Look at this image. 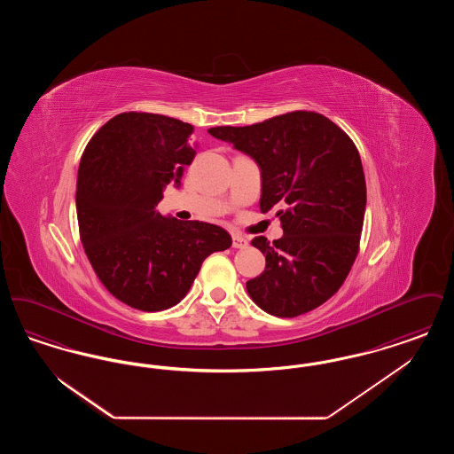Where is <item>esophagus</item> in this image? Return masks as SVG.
<instances>
[{
	"label": "esophagus",
	"instance_id": "esophagus-1",
	"mask_svg": "<svg viewBox=\"0 0 454 454\" xmlns=\"http://www.w3.org/2000/svg\"><path fill=\"white\" fill-rule=\"evenodd\" d=\"M231 238H233V248H247L248 247V239L247 238L241 237L238 233H233Z\"/></svg>",
	"mask_w": 454,
	"mask_h": 454
}]
</instances>
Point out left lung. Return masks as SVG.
<instances>
[{
  "instance_id": "8db88e82",
  "label": "left lung",
  "mask_w": 454,
  "mask_h": 454,
  "mask_svg": "<svg viewBox=\"0 0 454 454\" xmlns=\"http://www.w3.org/2000/svg\"><path fill=\"white\" fill-rule=\"evenodd\" d=\"M209 134L259 165L260 211L281 217L279 239L252 241L265 255V270L247 282L250 298L281 318L324 304L346 281L364 223L366 180L352 139L306 110Z\"/></svg>"
}]
</instances>
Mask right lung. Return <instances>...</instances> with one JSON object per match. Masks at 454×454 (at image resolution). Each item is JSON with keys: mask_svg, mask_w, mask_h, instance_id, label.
<instances>
[{"mask_svg": "<svg viewBox=\"0 0 454 454\" xmlns=\"http://www.w3.org/2000/svg\"><path fill=\"white\" fill-rule=\"evenodd\" d=\"M194 128L124 112L90 139L80 161L76 215L88 260L119 301L161 311L182 301L206 257L231 247L228 231L156 211L168 184L192 163Z\"/></svg>", "mask_w": 454, "mask_h": 454, "instance_id": "right-lung-1", "label": "right lung"}]
</instances>
